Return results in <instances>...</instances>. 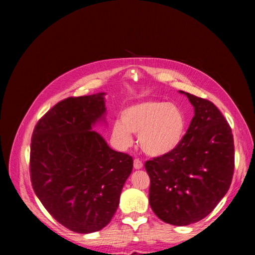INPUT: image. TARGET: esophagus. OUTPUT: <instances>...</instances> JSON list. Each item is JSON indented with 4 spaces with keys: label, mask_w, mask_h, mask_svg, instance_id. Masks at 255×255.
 <instances>
[{
    "label": "esophagus",
    "mask_w": 255,
    "mask_h": 255,
    "mask_svg": "<svg viewBox=\"0 0 255 255\" xmlns=\"http://www.w3.org/2000/svg\"><path fill=\"white\" fill-rule=\"evenodd\" d=\"M142 166H143V164H142V162L140 161L139 159H134L133 160V167L136 170H140V169H142Z\"/></svg>",
    "instance_id": "34e87169"
}]
</instances>
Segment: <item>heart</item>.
<instances>
[{
  "mask_svg": "<svg viewBox=\"0 0 255 255\" xmlns=\"http://www.w3.org/2000/svg\"><path fill=\"white\" fill-rule=\"evenodd\" d=\"M186 116L180 107L158 100L142 101L125 107L121 121L112 125V138L119 149L133 143L138 134L139 145L145 154L163 156L174 151L186 130Z\"/></svg>",
  "mask_w": 255,
  "mask_h": 255,
  "instance_id": "heart-1",
  "label": "heart"
}]
</instances>
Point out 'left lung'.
I'll return each mask as SVG.
<instances>
[{"label": "left lung", "mask_w": 255, "mask_h": 255, "mask_svg": "<svg viewBox=\"0 0 255 255\" xmlns=\"http://www.w3.org/2000/svg\"><path fill=\"white\" fill-rule=\"evenodd\" d=\"M194 117L180 145L145 162L149 203L164 223L187 226L202 220L228 192L235 170L231 128L210 101L180 91Z\"/></svg>", "instance_id": "8db88e82"}]
</instances>
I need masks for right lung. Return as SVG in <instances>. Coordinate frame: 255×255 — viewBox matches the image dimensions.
I'll return each instance as SVG.
<instances>
[{
	"label": "right lung",
	"instance_id": "add662e5",
	"mask_svg": "<svg viewBox=\"0 0 255 255\" xmlns=\"http://www.w3.org/2000/svg\"><path fill=\"white\" fill-rule=\"evenodd\" d=\"M105 93L69 97L37 123L30 144V180L41 204L59 224L78 234L110 224L133 160L99 132Z\"/></svg>",
	"mask_w": 255,
	"mask_h": 255
}]
</instances>
